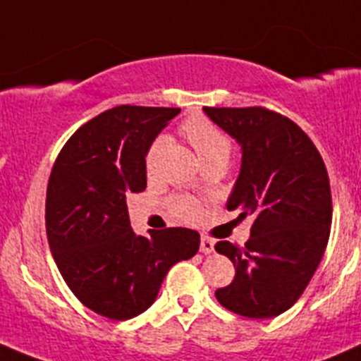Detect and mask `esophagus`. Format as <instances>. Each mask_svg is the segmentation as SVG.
<instances>
[{
    "instance_id": "1",
    "label": "esophagus",
    "mask_w": 361,
    "mask_h": 361,
    "mask_svg": "<svg viewBox=\"0 0 361 361\" xmlns=\"http://www.w3.org/2000/svg\"><path fill=\"white\" fill-rule=\"evenodd\" d=\"M201 251H202V253H206V255L213 253V251H214V243L211 241L209 238H201Z\"/></svg>"
}]
</instances>
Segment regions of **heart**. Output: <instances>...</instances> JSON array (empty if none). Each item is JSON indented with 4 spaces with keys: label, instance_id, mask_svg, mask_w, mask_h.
<instances>
[{
    "label": "heart",
    "instance_id": "heart-1",
    "mask_svg": "<svg viewBox=\"0 0 361 361\" xmlns=\"http://www.w3.org/2000/svg\"><path fill=\"white\" fill-rule=\"evenodd\" d=\"M181 133L185 134L190 145L194 147L195 154L199 155L202 164L214 162V160H227L231 155L232 143L224 130L218 129L213 122L204 116H192L181 126ZM166 140L159 137L154 141L147 155V169L152 171L157 160L159 152L162 150ZM174 214L181 220H194L199 214V206L195 201L188 197H178L171 202Z\"/></svg>",
    "mask_w": 361,
    "mask_h": 361
}]
</instances>
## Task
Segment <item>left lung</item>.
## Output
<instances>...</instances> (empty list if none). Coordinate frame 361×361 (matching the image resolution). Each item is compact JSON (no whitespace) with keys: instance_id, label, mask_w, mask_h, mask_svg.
<instances>
[{"instance_id":"left-lung-1","label":"left lung","mask_w":361,"mask_h":361,"mask_svg":"<svg viewBox=\"0 0 361 361\" xmlns=\"http://www.w3.org/2000/svg\"><path fill=\"white\" fill-rule=\"evenodd\" d=\"M241 147V169L227 209L251 216L245 246L220 241L235 278L218 302L235 314L267 319L288 311L314 276L330 238L332 195L322 155L307 134L265 108H202Z\"/></svg>"}]
</instances>
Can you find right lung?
<instances>
[{"label":"right lung","instance_id":"obj_1","mask_svg":"<svg viewBox=\"0 0 361 361\" xmlns=\"http://www.w3.org/2000/svg\"><path fill=\"white\" fill-rule=\"evenodd\" d=\"M180 108L116 106L80 127L50 173V251L80 302L104 318L130 319L157 298L164 278L199 251L201 235L173 227L136 234L127 195L147 188V155Z\"/></svg>","mask_w":361,"mask_h":361}]
</instances>
